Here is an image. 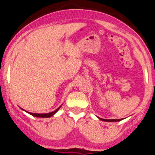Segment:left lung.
<instances>
[{"mask_svg":"<svg viewBox=\"0 0 155 155\" xmlns=\"http://www.w3.org/2000/svg\"><path fill=\"white\" fill-rule=\"evenodd\" d=\"M99 119H101V120L102 121H119L121 120H122L123 119H101V118H99V117H98Z\"/></svg>","mask_w":155,"mask_h":155,"instance_id":"left-lung-1","label":"left lung"}]
</instances>
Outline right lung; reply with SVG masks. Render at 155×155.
Segmentation results:
<instances>
[{"mask_svg":"<svg viewBox=\"0 0 155 155\" xmlns=\"http://www.w3.org/2000/svg\"><path fill=\"white\" fill-rule=\"evenodd\" d=\"M61 106H60V107H58V109H56V110L54 111H51V112H50V113H46V114H37V113H31V112H28V111H25L24 109H21H21H22V110H23V111H26L27 113L30 114L31 115H32V116H34V117H41V118H48V117H52L53 115H54L55 114H56V112H57V111H58V109H59L61 108Z\"/></svg>","mask_w":155,"mask_h":155,"instance_id":"obj_1","label":"right lung"}]
</instances>
